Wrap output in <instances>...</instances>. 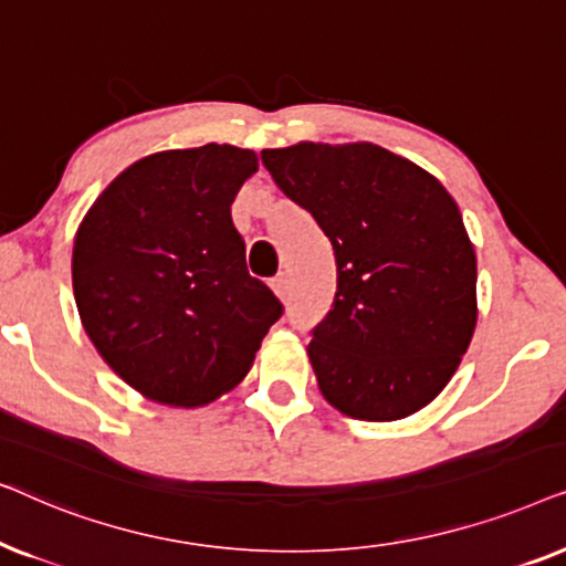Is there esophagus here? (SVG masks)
<instances>
[{"label": "esophagus", "mask_w": 566, "mask_h": 566, "mask_svg": "<svg viewBox=\"0 0 566 566\" xmlns=\"http://www.w3.org/2000/svg\"><path fill=\"white\" fill-rule=\"evenodd\" d=\"M270 289H273V293L281 301H285V296H289V285H285V277L283 275L273 277V281H270Z\"/></svg>", "instance_id": "esophagus-1"}]
</instances>
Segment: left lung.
<instances>
[{
  "label": "left lung",
  "mask_w": 566,
  "mask_h": 566,
  "mask_svg": "<svg viewBox=\"0 0 566 566\" xmlns=\"http://www.w3.org/2000/svg\"><path fill=\"white\" fill-rule=\"evenodd\" d=\"M260 157L335 250V301L306 347L322 397L368 422L428 407L476 327V254L451 192L368 142Z\"/></svg>",
  "instance_id": "8db88e82"
}]
</instances>
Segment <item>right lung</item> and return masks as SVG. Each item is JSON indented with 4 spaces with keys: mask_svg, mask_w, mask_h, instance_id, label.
<instances>
[{
    "mask_svg": "<svg viewBox=\"0 0 566 566\" xmlns=\"http://www.w3.org/2000/svg\"><path fill=\"white\" fill-rule=\"evenodd\" d=\"M231 144L138 159L76 229L74 301L103 360L146 399L203 407L242 381L283 314L247 273L231 203L258 172Z\"/></svg>",
    "mask_w": 566,
    "mask_h": 566,
    "instance_id": "obj_1",
    "label": "right lung"
}]
</instances>
